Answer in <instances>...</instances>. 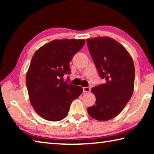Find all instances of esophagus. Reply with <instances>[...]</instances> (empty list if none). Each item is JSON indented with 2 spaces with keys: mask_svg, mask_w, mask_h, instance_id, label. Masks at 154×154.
<instances>
[{
  "mask_svg": "<svg viewBox=\"0 0 154 154\" xmlns=\"http://www.w3.org/2000/svg\"><path fill=\"white\" fill-rule=\"evenodd\" d=\"M83 92H89L90 91V88H89V87H83Z\"/></svg>",
  "mask_w": 154,
  "mask_h": 154,
  "instance_id": "obj_1",
  "label": "esophagus"
}]
</instances>
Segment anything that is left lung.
Returning <instances> with one entry per match:
<instances>
[{
  "label": "left lung",
  "mask_w": 154,
  "mask_h": 154,
  "mask_svg": "<svg viewBox=\"0 0 154 154\" xmlns=\"http://www.w3.org/2000/svg\"><path fill=\"white\" fill-rule=\"evenodd\" d=\"M90 55L105 83L94 87L96 103L88 113L99 121H107L123 110L131 98L134 85V65L124 47L109 36L87 39Z\"/></svg>",
  "instance_id": "1"
}]
</instances>
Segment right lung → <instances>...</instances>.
<instances>
[{
  "label": "right lung",
  "instance_id": "obj_1",
  "mask_svg": "<svg viewBox=\"0 0 154 154\" xmlns=\"http://www.w3.org/2000/svg\"><path fill=\"white\" fill-rule=\"evenodd\" d=\"M84 43L83 39L54 40L43 45L32 56L26 83L31 105L46 120L64 119L72 100L83 92L81 86L62 79L64 74L71 73L69 62Z\"/></svg>",
  "mask_w": 154,
  "mask_h": 154
}]
</instances>
